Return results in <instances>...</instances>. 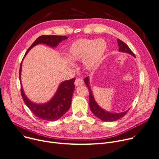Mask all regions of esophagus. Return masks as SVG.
Segmentation results:
<instances>
[{"label":"esophagus","instance_id":"1","mask_svg":"<svg viewBox=\"0 0 159 159\" xmlns=\"http://www.w3.org/2000/svg\"><path fill=\"white\" fill-rule=\"evenodd\" d=\"M83 84H84V81L81 79H77L75 81V85L76 86H78L79 85H82Z\"/></svg>","mask_w":159,"mask_h":159}]
</instances>
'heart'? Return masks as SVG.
<instances>
[{
  "mask_svg": "<svg viewBox=\"0 0 159 159\" xmlns=\"http://www.w3.org/2000/svg\"><path fill=\"white\" fill-rule=\"evenodd\" d=\"M107 48L103 39L82 38L74 41L68 51V57L73 62L82 61L84 67L92 70L99 66ZM72 66V63L69 62Z\"/></svg>",
  "mask_w": 159,
  "mask_h": 159,
  "instance_id": "heart-1",
  "label": "heart"
}]
</instances>
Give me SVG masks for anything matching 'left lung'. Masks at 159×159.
I'll list each match as a JSON object with an SVG mask.
<instances>
[{
  "instance_id": "obj_1",
  "label": "left lung",
  "mask_w": 159,
  "mask_h": 159,
  "mask_svg": "<svg viewBox=\"0 0 159 159\" xmlns=\"http://www.w3.org/2000/svg\"><path fill=\"white\" fill-rule=\"evenodd\" d=\"M118 46H119V51L120 52L127 53V54H129L132 55V56H134V57H135V56L132 52V51L130 49L129 46L126 44H125L124 42H123L120 39H118ZM84 82H85L86 85L87 86L88 89L89 90V105L90 109H91V112H93V114L95 116H96V117L98 118L100 120H101L103 121H116V120L121 118L126 113H127L129 110L126 111L125 112H120V113H113V112H108L107 111H105L104 109L101 108L98 105L97 102L95 101L94 98L93 97V93L91 91V89L89 86V77H87L84 79Z\"/></svg>"
}]
</instances>
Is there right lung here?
Here are the masks:
<instances>
[{"label":"right lung","instance_id":"obj_1","mask_svg":"<svg viewBox=\"0 0 159 159\" xmlns=\"http://www.w3.org/2000/svg\"><path fill=\"white\" fill-rule=\"evenodd\" d=\"M68 38L65 36H47L43 35L38 38L32 45L28 48L25 54L27 55L30 50L38 44H45L52 48L56 47L59 43ZM23 58V59H24ZM22 61L21 62L19 79L21 84V94L22 98L30 111L38 118L45 121H54L59 120L70 109L73 91L75 89L74 82L75 79L73 78L68 80L61 82L55 94L48 102L45 103H36L30 101L25 95L21 81V71H22Z\"/></svg>","mask_w":159,"mask_h":159}]
</instances>
